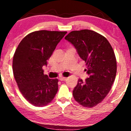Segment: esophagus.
I'll return each instance as SVG.
<instances>
[{
	"mask_svg": "<svg viewBox=\"0 0 131 131\" xmlns=\"http://www.w3.org/2000/svg\"><path fill=\"white\" fill-rule=\"evenodd\" d=\"M59 79L61 81H66L67 79V78H64V77H60L59 78Z\"/></svg>",
	"mask_w": 131,
	"mask_h": 131,
	"instance_id": "1",
	"label": "esophagus"
}]
</instances>
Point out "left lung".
I'll use <instances>...</instances> for the list:
<instances>
[{
  "instance_id": "8db88e82",
  "label": "left lung",
  "mask_w": 131,
  "mask_h": 131,
  "mask_svg": "<svg viewBox=\"0 0 131 131\" xmlns=\"http://www.w3.org/2000/svg\"><path fill=\"white\" fill-rule=\"evenodd\" d=\"M64 39L76 48L90 75L85 81L78 79L73 97L84 107H94L103 101L115 81L117 63L113 49L103 36L89 29L71 31Z\"/></svg>"
}]
</instances>
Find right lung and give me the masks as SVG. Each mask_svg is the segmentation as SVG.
<instances>
[{
  "label": "right lung",
  "mask_w": 131,
  "mask_h": 131,
  "mask_svg": "<svg viewBox=\"0 0 131 131\" xmlns=\"http://www.w3.org/2000/svg\"><path fill=\"white\" fill-rule=\"evenodd\" d=\"M67 31L41 30L29 33L23 39L13 58V72L19 91L27 101L36 106H46L58 91V79L43 74L58 43Z\"/></svg>",
  "instance_id": "add662e5"
}]
</instances>
